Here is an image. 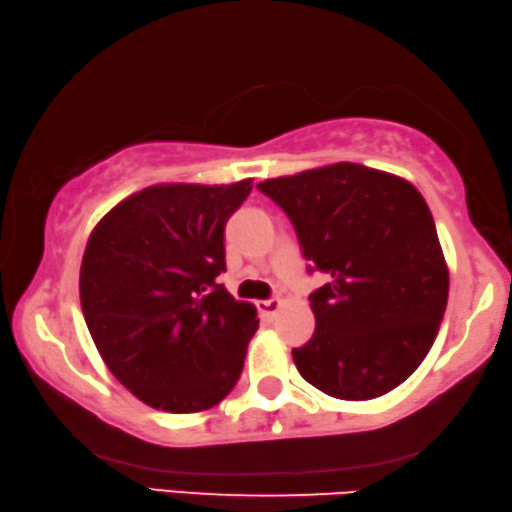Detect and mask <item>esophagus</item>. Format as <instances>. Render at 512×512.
<instances>
[{
  "label": "esophagus",
  "mask_w": 512,
  "mask_h": 512,
  "mask_svg": "<svg viewBox=\"0 0 512 512\" xmlns=\"http://www.w3.org/2000/svg\"><path fill=\"white\" fill-rule=\"evenodd\" d=\"M258 308H261V313H265V315H276L281 311V299L272 297V299L258 301Z\"/></svg>",
  "instance_id": "esophagus-1"
}]
</instances>
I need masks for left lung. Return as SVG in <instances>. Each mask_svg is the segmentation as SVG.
I'll use <instances>...</instances> for the list:
<instances>
[{
	"instance_id": "left-lung-1",
	"label": "left lung",
	"mask_w": 512,
	"mask_h": 512,
	"mask_svg": "<svg viewBox=\"0 0 512 512\" xmlns=\"http://www.w3.org/2000/svg\"><path fill=\"white\" fill-rule=\"evenodd\" d=\"M258 188L286 211L304 256L329 276L308 297L313 338L292 349L299 374L335 399L395 390L429 354L449 297V267L420 190L358 163Z\"/></svg>"
}]
</instances>
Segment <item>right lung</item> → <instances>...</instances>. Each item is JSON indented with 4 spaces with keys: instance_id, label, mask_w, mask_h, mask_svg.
I'll list each match as a JSON object with an SVG mask.
<instances>
[{
    "instance_id": "right-lung-1",
    "label": "right lung",
    "mask_w": 512,
    "mask_h": 512,
    "mask_svg": "<svg viewBox=\"0 0 512 512\" xmlns=\"http://www.w3.org/2000/svg\"><path fill=\"white\" fill-rule=\"evenodd\" d=\"M251 181L142 188L90 233L81 311L106 367L142 404L201 413L238 381L256 306L215 279L224 272V224Z\"/></svg>"
}]
</instances>
